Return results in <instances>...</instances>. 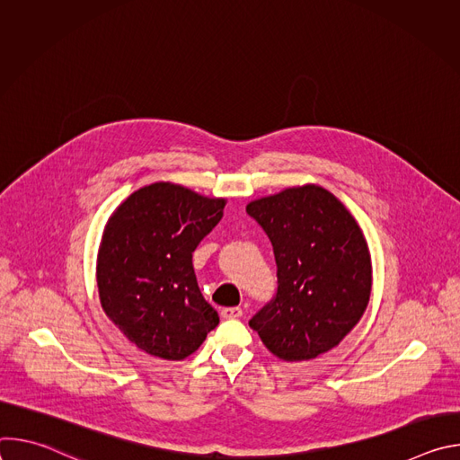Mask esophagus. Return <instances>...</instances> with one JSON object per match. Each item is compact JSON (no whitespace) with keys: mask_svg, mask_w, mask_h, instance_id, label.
Masks as SVG:
<instances>
[{"mask_svg":"<svg viewBox=\"0 0 460 460\" xmlns=\"http://www.w3.org/2000/svg\"><path fill=\"white\" fill-rule=\"evenodd\" d=\"M220 314L226 320H233V318H240L243 314V311H242V307H224L220 311Z\"/></svg>","mask_w":460,"mask_h":460,"instance_id":"1","label":"esophagus"}]
</instances>
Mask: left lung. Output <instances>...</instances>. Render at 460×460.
<instances>
[{"instance_id":"8db88e82","label":"left lung","mask_w":460,"mask_h":460,"mask_svg":"<svg viewBox=\"0 0 460 460\" xmlns=\"http://www.w3.org/2000/svg\"><path fill=\"white\" fill-rule=\"evenodd\" d=\"M271 240L277 295L249 325L282 360H311L333 349L362 318L371 293L366 238L330 190L289 187L245 208Z\"/></svg>"}]
</instances>
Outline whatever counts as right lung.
<instances>
[{
    "label": "right lung",
    "mask_w": 460,
    "mask_h": 460,
    "mask_svg": "<svg viewBox=\"0 0 460 460\" xmlns=\"http://www.w3.org/2000/svg\"><path fill=\"white\" fill-rule=\"evenodd\" d=\"M226 200L156 181L109 218L96 264L100 302L142 351L183 360L218 325L200 293L192 252L224 217Z\"/></svg>",
    "instance_id": "right-lung-1"
}]
</instances>
